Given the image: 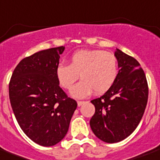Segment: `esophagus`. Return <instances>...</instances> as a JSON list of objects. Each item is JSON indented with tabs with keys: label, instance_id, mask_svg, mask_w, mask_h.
Returning a JSON list of instances; mask_svg holds the SVG:
<instances>
[{
	"label": "esophagus",
	"instance_id": "34e87169",
	"mask_svg": "<svg viewBox=\"0 0 160 160\" xmlns=\"http://www.w3.org/2000/svg\"><path fill=\"white\" fill-rule=\"evenodd\" d=\"M84 103H85V102H82V101H78V102H77V104H78V106H79V107H80V106L84 104Z\"/></svg>",
	"mask_w": 160,
	"mask_h": 160
}]
</instances>
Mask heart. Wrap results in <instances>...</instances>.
<instances>
[{
    "mask_svg": "<svg viewBox=\"0 0 160 160\" xmlns=\"http://www.w3.org/2000/svg\"><path fill=\"white\" fill-rule=\"evenodd\" d=\"M55 73L59 85L66 90L73 87L80 75L82 80L71 91L75 97H85L93 91L96 94H102L117 79L118 58L114 53L101 49H81L70 56L69 65L58 64Z\"/></svg>",
    "mask_w": 160,
    "mask_h": 160,
    "instance_id": "heart-1",
    "label": "heart"
}]
</instances>
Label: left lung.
<instances>
[{"instance_id": "left-lung-1", "label": "left lung", "mask_w": 160, "mask_h": 160, "mask_svg": "<svg viewBox=\"0 0 160 160\" xmlns=\"http://www.w3.org/2000/svg\"><path fill=\"white\" fill-rule=\"evenodd\" d=\"M118 76L108 91L91 102L96 112L90 125L103 142L113 143L128 138L136 129L147 106L148 87L140 64L117 48Z\"/></svg>"}]
</instances>
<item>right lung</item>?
Instances as JSON below:
<instances>
[{
  "mask_svg": "<svg viewBox=\"0 0 160 160\" xmlns=\"http://www.w3.org/2000/svg\"><path fill=\"white\" fill-rule=\"evenodd\" d=\"M64 46L20 61L9 83V98L24 133L41 146H53L66 135L77 102L59 86L55 69Z\"/></svg>",
  "mask_w": 160,
  "mask_h": 160,
  "instance_id": "obj_1",
  "label": "right lung"
}]
</instances>
